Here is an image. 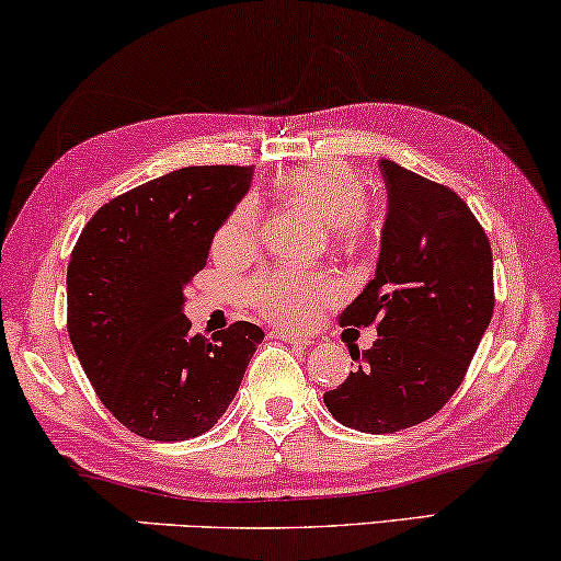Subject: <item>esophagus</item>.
<instances>
[{
    "label": "esophagus",
    "mask_w": 561,
    "mask_h": 561,
    "mask_svg": "<svg viewBox=\"0 0 561 561\" xmlns=\"http://www.w3.org/2000/svg\"><path fill=\"white\" fill-rule=\"evenodd\" d=\"M275 340H286V342H290V344H313L311 342V336H304V334H298V332H288V329H275V332H271Z\"/></svg>",
    "instance_id": "obj_1"
}]
</instances>
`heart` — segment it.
Here are the masks:
<instances>
[{"label":"heart","mask_w":561,"mask_h":561,"mask_svg":"<svg viewBox=\"0 0 561 561\" xmlns=\"http://www.w3.org/2000/svg\"><path fill=\"white\" fill-rule=\"evenodd\" d=\"M275 188L290 204L304 206L321 225L332 229L334 242H355L365 229L367 186L352 168L342 163H306L280 173ZM260 209L252 198L237 204L214 240L217 252L234 255L257 244ZM340 283L329 273L301 271H265L255 275L244 288L248 304L260 317L283 327H306L317 321L336 298Z\"/></svg>","instance_id":"obj_1"}]
</instances>
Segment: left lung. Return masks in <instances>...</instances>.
<instances>
[{"label":"left lung","mask_w":561,"mask_h":561,"mask_svg":"<svg viewBox=\"0 0 561 561\" xmlns=\"http://www.w3.org/2000/svg\"><path fill=\"white\" fill-rule=\"evenodd\" d=\"M388 214L375 278L340 313L378 329L370 350L350 344L357 370L324 403L340 424L393 434L432 419L455 396L493 317V250L455 191L380 160Z\"/></svg>","instance_id":"1"}]
</instances>
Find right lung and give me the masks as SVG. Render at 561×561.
<instances>
[{"mask_svg": "<svg viewBox=\"0 0 561 561\" xmlns=\"http://www.w3.org/2000/svg\"><path fill=\"white\" fill-rule=\"evenodd\" d=\"M252 168L191 165L104 204L68 263V336L112 416L152 442L202 436L225 416L263 329L234 321L191 334L183 290Z\"/></svg>", "mask_w": 561, "mask_h": 561, "instance_id": "add662e5", "label": "right lung"}]
</instances>
